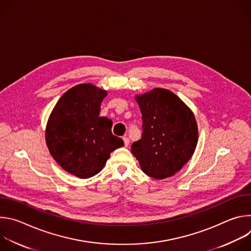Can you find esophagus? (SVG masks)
I'll return each mask as SVG.
<instances>
[{
	"instance_id": "34e87169",
	"label": "esophagus",
	"mask_w": 251,
	"mask_h": 251,
	"mask_svg": "<svg viewBox=\"0 0 251 251\" xmlns=\"http://www.w3.org/2000/svg\"><path fill=\"white\" fill-rule=\"evenodd\" d=\"M123 141H124V144H125V146L127 147V146L129 145V143H130L129 138H128V137H123Z\"/></svg>"
}]
</instances>
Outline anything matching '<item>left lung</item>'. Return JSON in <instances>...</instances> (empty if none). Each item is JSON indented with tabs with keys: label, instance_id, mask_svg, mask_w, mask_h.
<instances>
[{
	"label": "left lung",
	"instance_id": "left-lung-1",
	"mask_svg": "<svg viewBox=\"0 0 251 251\" xmlns=\"http://www.w3.org/2000/svg\"><path fill=\"white\" fill-rule=\"evenodd\" d=\"M142 113V138L132 154L147 176L163 180L180 171L192 158L198 143L194 113L175 93L154 88L137 95Z\"/></svg>",
	"mask_w": 251,
	"mask_h": 251
}]
</instances>
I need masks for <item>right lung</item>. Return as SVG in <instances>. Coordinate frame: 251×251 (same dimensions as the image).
Segmentation results:
<instances>
[{
    "mask_svg": "<svg viewBox=\"0 0 251 251\" xmlns=\"http://www.w3.org/2000/svg\"><path fill=\"white\" fill-rule=\"evenodd\" d=\"M106 95L90 83L75 85L59 98L48 121L46 141L51 156L80 178L98 174L110 153L124 146L112 134V120L99 116Z\"/></svg>",
    "mask_w": 251,
    "mask_h": 251,
    "instance_id": "1",
    "label": "right lung"
}]
</instances>
